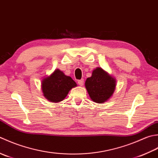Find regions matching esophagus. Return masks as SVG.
Instances as JSON below:
<instances>
[{
    "instance_id": "34e87169",
    "label": "esophagus",
    "mask_w": 158,
    "mask_h": 158,
    "mask_svg": "<svg viewBox=\"0 0 158 158\" xmlns=\"http://www.w3.org/2000/svg\"><path fill=\"white\" fill-rule=\"evenodd\" d=\"M84 82H85V81H84V79H80L78 81V83L79 84L80 86H82L84 85Z\"/></svg>"
}]
</instances>
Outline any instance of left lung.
Returning a JSON list of instances; mask_svg holds the SVG:
<instances>
[{
    "mask_svg": "<svg viewBox=\"0 0 158 158\" xmlns=\"http://www.w3.org/2000/svg\"><path fill=\"white\" fill-rule=\"evenodd\" d=\"M115 86V80L100 67L93 70L91 77L85 82L90 98L96 103L107 101L113 94Z\"/></svg>",
    "mask_w": 158,
    "mask_h": 158,
    "instance_id": "obj_1",
    "label": "left lung"
}]
</instances>
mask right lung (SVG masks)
I'll return each mask as SVG.
<instances>
[{"mask_svg":"<svg viewBox=\"0 0 158 158\" xmlns=\"http://www.w3.org/2000/svg\"><path fill=\"white\" fill-rule=\"evenodd\" d=\"M76 83L69 76L56 69L49 77L43 80L41 88L44 97L52 102L63 101Z\"/></svg>","mask_w":158,"mask_h":158,"instance_id":"obj_1","label":"right lung"}]
</instances>
